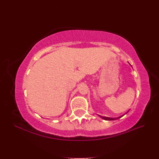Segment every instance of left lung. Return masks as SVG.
I'll return each mask as SVG.
<instances>
[{
  "mask_svg": "<svg viewBox=\"0 0 159 159\" xmlns=\"http://www.w3.org/2000/svg\"><path fill=\"white\" fill-rule=\"evenodd\" d=\"M102 119H105V120H107V121H111V120H114L116 118H111V117H102V116H100ZM119 118V117H118Z\"/></svg>",
  "mask_w": 159,
  "mask_h": 159,
  "instance_id": "left-lung-1",
  "label": "left lung"
}]
</instances>
